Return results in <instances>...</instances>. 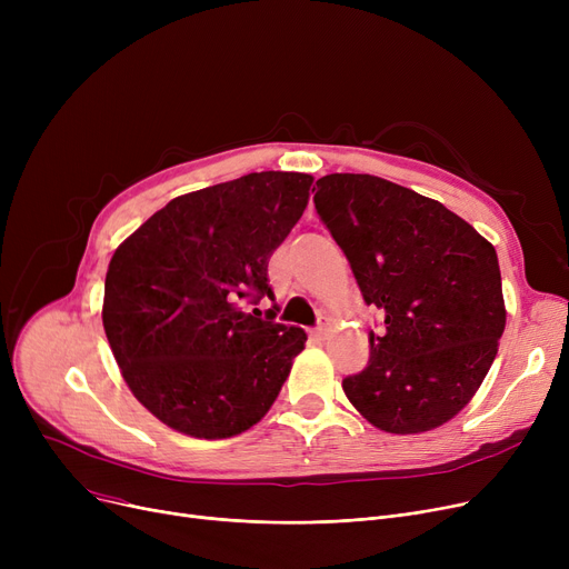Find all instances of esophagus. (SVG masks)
Wrapping results in <instances>:
<instances>
[{
	"label": "esophagus",
	"instance_id": "obj_1",
	"mask_svg": "<svg viewBox=\"0 0 569 569\" xmlns=\"http://www.w3.org/2000/svg\"><path fill=\"white\" fill-rule=\"evenodd\" d=\"M325 337H327V327H325V325H320L318 330H313V332H311V339H313V341H322Z\"/></svg>",
	"mask_w": 569,
	"mask_h": 569
}]
</instances>
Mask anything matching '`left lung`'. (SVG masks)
I'll list each match as a JSON object with an SVG mask.
<instances>
[{
	"label": "left lung",
	"instance_id": "1",
	"mask_svg": "<svg viewBox=\"0 0 569 569\" xmlns=\"http://www.w3.org/2000/svg\"><path fill=\"white\" fill-rule=\"evenodd\" d=\"M316 186L365 302L385 313L367 369L343 380L348 401L385 433L442 427L480 390L505 330L493 244L442 202L376 174L335 172Z\"/></svg>",
	"mask_w": 569,
	"mask_h": 569
}]
</instances>
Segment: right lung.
I'll return each mask as SVG.
<instances>
[{
  "instance_id": "add662e5",
  "label": "right lung",
  "mask_w": 569,
  "mask_h": 569,
  "mask_svg": "<svg viewBox=\"0 0 569 569\" xmlns=\"http://www.w3.org/2000/svg\"><path fill=\"white\" fill-rule=\"evenodd\" d=\"M307 172H251L172 198L119 244L103 330L133 397L204 440L258 425L305 350L300 327L239 307L272 295L267 264L309 204Z\"/></svg>"
}]
</instances>
